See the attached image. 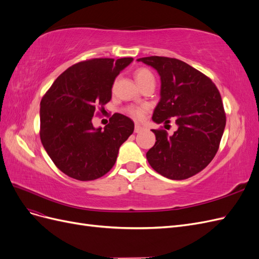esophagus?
Segmentation results:
<instances>
[{"label": "esophagus", "mask_w": 259, "mask_h": 259, "mask_svg": "<svg viewBox=\"0 0 259 259\" xmlns=\"http://www.w3.org/2000/svg\"><path fill=\"white\" fill-rule=\"evenodd\" d=\"M145 130V127L144 126H142V125H140V124H135V133H140V132H143Z\"/></svg>", "instance_id": "esophagus-1"}]
</instances>
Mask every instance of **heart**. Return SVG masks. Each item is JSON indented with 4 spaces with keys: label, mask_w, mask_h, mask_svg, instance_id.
<instances>
[{
    "label": "heart",
    "mask_w": 259,
    "mask_h": 259,
    "mask_svg": "<svg viewBox=\"0 0 259 259\" xmlns=\"http://www.w3.org/2000/svg\"><path fill=\"white\" fill-rule=\"evenodd\" d=\"M135 79L136 82L138 83L139 86H142L144 84L148 83H154L155 79L153 73L150 71V70L147 68H139L135 71ZM127 112L134 117H137V119H142L146 112V108L144 107H130L127 109Z\"/></svg>",
    "instance_id": "1"
}]
</instances>
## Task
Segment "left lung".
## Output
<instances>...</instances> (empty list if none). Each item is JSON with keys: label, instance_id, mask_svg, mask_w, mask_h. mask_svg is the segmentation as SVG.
Wrapping results in <instances>:
<instances>
[{"label": "left lung", "instance_id": "obj_1", "mask_svg": "<svg viewBox=\"0 0 259 259\" xmlns=\"http://www.w3.org/2000/svg\"><path fill=\"white\" fill-rule=\"evenodd\" d=\"M137 61L154 68L161 77V98L152 120H175L178 125L171 136L152 130L156 142L146 154L149 164L174 180L198 174L214 159L226 126L219 91L209 77L179 59L150 56Z\"/></svg>", "mask_w": 259, "mask_h": 259}]
</instances>
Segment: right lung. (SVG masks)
I'll return each instance as SVG.
<instances>
[{
  "instance_id": "obj_1",
  "label": "right lung",
  "mask_w": 259,
  "mask_h": 259,
  "mask_svg": "<svg viewBox=\"0 0 259 259\" xmlns=\"http://www.w3.org/2000/svg\"><path fill=\"white\" fill-rule=\"evenodd\" d=\"M133 61L94 58L77 62L54 81L41 100L40 137L62 173L88 182L110 170L121 145L134 132V122L114 113L101 130L93 126L95 110L109 103L115 77Z\"/></svg>"
}]
</instances>
